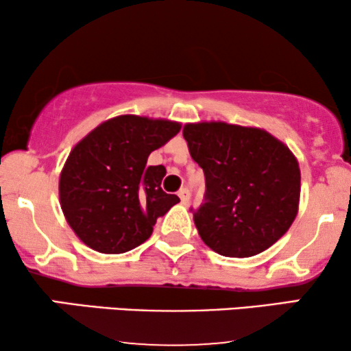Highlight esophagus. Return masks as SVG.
I'll return each mask as SVG.
<instances>
[{
	"mask_svg": "<svg viewBox=\"0 0 351 351\" xmlns=\"http://www.w3.org/2000/svg\"><path fill=\"white\" fill-rule=\"evenodd\" d=\"M179 198L182 201V204H189L190 203V190L189 189H180L179 190Z\"/></svg>",
	"mask_w": 351,
	"mask_h": 351,
	"instance_id": "esophagus-1",
	"label": "esophagus"
}]
</instances>
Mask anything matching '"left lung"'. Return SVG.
I'll return each instance as SVG.
<instances>
[{"label":"left lung","mask_w":351,"mask_h":351,"mask_svg":"<svg viewBox=\"0 0 351 351\" xmlns=\"http://www.w3.org/2000/svg\"><path fill=\"white\" fill-rule=\"evenodd\" d=\"M184 137L206 179V201L193 213L204 244L239 258L275 244L299 210L294 153L263 129L223 121L189 123Z\"/></svg>","instance_id":"8db88e82"}]
</instances>
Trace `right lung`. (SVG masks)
<instances>
[{
    "instance_id": "1",
    "label": "right lung",
    "mask_w": 351,
    "mask_h": 351,
    "mask_svg": "<svg viewBox=\"0 0 351 351\" xmlns=\"http://www.w3.org/2000/svg\"><path fill=\"white\" fill-rule=\"evenodd\" d=\"M180 123L121 114L76 143L59 180L60 208L76 237L94 251L123 254L145 243L156 219L179 203L161 189L165 166H147L152 152Z\"/></svg>"
}]
</instances>
